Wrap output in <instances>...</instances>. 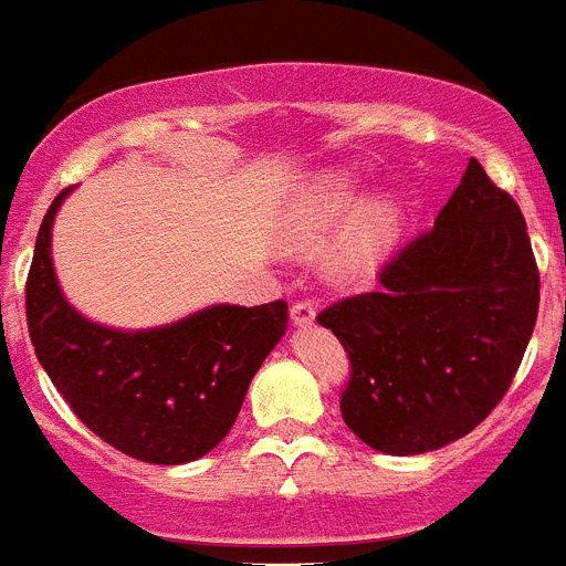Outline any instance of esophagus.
I'll return each instance as SVG.
<instances>
[{
  "label": "esophagus",
  "mask_w": 566,
  "mask_h": 566,
  "mask_svg": "<svg viewBox=\"0 0 566 566\" xmlns=\"http://www.w3.org/2000/svg\"><path fill=\"white\" fill-rule=\"evenodd\" d=\"M291 319L293 325L298 327L313 325V319H316V305H313V298H298V302H293Z\"/></svg>",
  "instance_id": "obj_1"
}]
</instances>
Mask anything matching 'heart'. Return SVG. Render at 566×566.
I'll use <instances>...</instances> for the list:
<instances>
[{
    "mask_svg": "<svg viewBox=\"0 0 566 566\" xmlns=\"http://www.w3.org/2000/svg\"><path fill=\"white\" fill-rule=\"evenodd\" d=\"M356 203H359V192H356L354 184L348 178H331L322 184L316 198H313L311 221L319 230H327V227H334L348 212H354ZM397 221H400V210L391 201L365 207L359 218H356V224L350 227L345 244H342V273H359L368 264H374V259L382 253V247L388 244V239L397 230Z\"/></svg>",
    "mask_w": 566,
    "mask_h": 566,
    "instance_id": "heart-1",
    "label": "heart"
}]
</instances>
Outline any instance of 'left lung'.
<instances>
[{
  "mask_svg": "<svg viewBox=\"0 0 566 566\" xmlns=\"http://www.w3.org/2000/svg\"><path fill=\"white\" fill-rule=\"evenodd\" d=\"M377 282L316 316L350 359L342 420L377 452H434L503 400L535 331L541 275L515 198L472 158Z\"/></svg>",
  "mask_w": 566,
  "mask_h": 566,
  "instance_id": "left-lung-1",
  "label": "left lung"
}]
</instances>
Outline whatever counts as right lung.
Instances as JSON below:
<instances>
[{
    "mask_svg": "<svg viewBox=\"0 0 566 566\" xmlns=\"http://www.w3.org/2000/svg\"><path fill=\"white\" fill-rule=\"evenodd\" d=\"M65 195L42 218L25 282L36 359L71 411L117 452L160 467L203 458L230 434L250 379L287 331V302L212 305L151 331L88 322L65 302L51 264Z\"/></svg>",
    "mask_w": 566,
    "mask_h": 566,
    "instance_id": "right-lung-1",
    "label": "right lung"
}]
</instances>
